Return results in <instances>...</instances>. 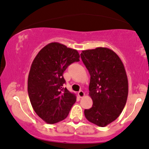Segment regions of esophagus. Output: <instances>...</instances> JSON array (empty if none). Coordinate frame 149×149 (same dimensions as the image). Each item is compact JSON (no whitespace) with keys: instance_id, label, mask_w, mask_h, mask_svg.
Returning a JSON list of instances; mask_svg holds the SVG:
<instances>
[{"instance_id":"esophagus-1","label":"esophagus","mask_w":149,"mask_h":149,"mask_svg":"<svg viewBox=\"0 0 149 149\" xmlns=\"http://www.w3.org/2000/svg\"><path fill=\"white\" fill-rule=\"evenodd\" d=\"M78 95H79V97L81 98V97H83L84 96V95H85V93H84V92H83V91L80 90V91H79V92H78Z\"/></svg>"}]
</instances>
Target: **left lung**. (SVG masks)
Wrapping results in <instances>:
<instances>
[{
    "instance_id": "1",
    "label": "left lung",
    "mask_w": 149,
    "mask_h": 149,
    "mask_svg": "<svg viewBox=\"0 0 149 149\" xmlns=\"http://www.w3.org/2000/svg\"><path fill=\"white\" fill-rule=\"evenodd\" d=\"M81 57L90 74L89 95L92 107L84 110L85 117L105 127L119 116L126 104L128 80L119 56L105 47L82 51Z\"/></svg>"
}]
</instances>
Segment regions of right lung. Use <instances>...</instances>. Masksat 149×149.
<instances>
[{"label":"right lung","mask_w":149,"mask_h":149,"mask_svg":"<svg viewBox=\"0 0 149 149\" xmlns=\"http://www.w3.org/2000/svg\"><path fill=\"white\" fill-rule=\"evenodd\" d=\"M79 57L77 50L52 42L41 49L32 63L27 80L29 98L35 112L47 123L65 119L76 101V95L63 87V74Z\"/></svg>","instance_id":"obj_1"}]
</instances>
